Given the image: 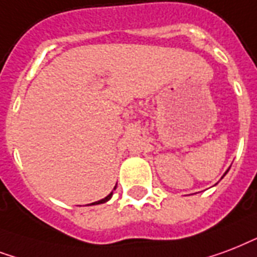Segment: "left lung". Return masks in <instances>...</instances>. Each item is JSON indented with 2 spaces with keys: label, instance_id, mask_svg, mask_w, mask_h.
Listing matches in <instances>:
<instances>
[{
  "label": "left lung",
  "instance_id": "left-lung-1",
  "mask_svg": "<svg viewBox=\"0 0 257 257\" xmlns=\"http://www.w3.org/2000/svg\"><path fill=\"white\" fill-rule=\"evenodd\" d=\"M226 173H228V170H226ZM226 173H225V174H226Z\"/></svg>",
  "mask_w": 257,
  "mask_h": 257
}]
</instances>
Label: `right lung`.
Instances as JSON below:
<instances>
[{"label": "right lung", "mask_w": 257, "mask_h": 257, "mask_svg": "<svg viewBox=\"0 0 257 257\" xmlns=\"http://www.w3.org/2000/svg\"><path fill=\"white\" fill-rule=\"evenodd\" d=\"M111 196H112V193H110V194H108V196L107 197H104V198H103V200H100V201H96V202H93V204H91V205H96V204H103V202H106V201H108L111 198Z\"/></svg>", "instance_id": "obj_1"}]
</instances>
